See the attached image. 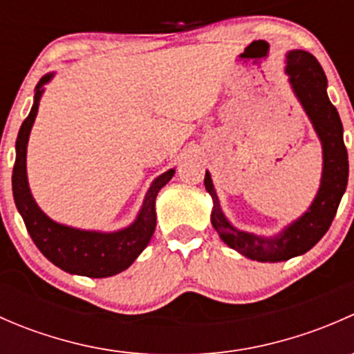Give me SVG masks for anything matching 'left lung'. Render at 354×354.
<instances>
[{
    "mask_svg": "<svg viewBox=\"0 0 354 354\" xmlns=\"http://www.w3.org/2000/svg\"><path fill=\"white\" fill-rule=\"evenodd\" d=\"M286 75L292 92L305 109L320 144H322V178L312 205L276 236H259L234 227L221 209L212 178L205 171V190L212 197L210 223L230 248L257 262H284L313 248L337 212L339 202L348 187V151L342 138V123L337 109L327 95V78L315 56L301 49L286 53Z\"/></svg>",
    "mask_w": 354,
    "mask_h": 354,
    "instance_id": "1",
    "label": "left lung"
}]
</instances>
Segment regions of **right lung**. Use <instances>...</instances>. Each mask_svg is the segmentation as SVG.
I'll return each instance as SVG.
<instances>
[{
    "instance_id": "obj_1",
    "label": "right lung",
    "mask_w": 354,
    "mask_h": 354,
    "mask_svg": "<svg viewBox=\"0 0 354 354\" xmlns=\"http://www.w3.org/2000/svg\"><path fill=\"white\" fill-rule=\"evenodd\" d=\"M55 73H48L35 85L34 104L20 127L15 144V166H13L12 187L15 205L22 216L25 227L32 241L42 255L68 274L87 277H109L123 272L137 260L151 241L156 230V197L160 188L173 178L174 169H167L157 176L145 194L144 203L137 219L123 230L91 231L65 226L46 216L35 203L27 180V144L32 124L39 111L44 85L51 82Z\"/></svg>"
}]
</instances>
